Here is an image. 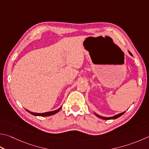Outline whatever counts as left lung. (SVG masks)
I'll list each match as a JSON object with an SVG mask.
<instances>
[{
  "label": "left lung",
  "instance_id": "8db88e82",
  "mask_svg": "<svg viewBox=\"0 0 149 149\" xmlns=\"http://www.w3.org/2000/svg\"><path fill=\"white\" fill-rule=\"evenodd\" d=\"M128 52L130 53V55H132V56H133V55H132V54L130 52V51H128ZM124 113H125V111L123 112V113H119V114H117V115H116L115 116H113V117H102V116H100L99 115L96 114V113H94V114H95L98 117L102 118V119H104V120H111V119H115V118H117L118 117H120V116L123 115Z\"/></svg>",
  "mask_w": 149,
  "mask_h": 149
}]
</instances>
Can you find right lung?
Wrapping results in <instances>:
<instances>
[{
	"label": "right lung",
	"instance_id": "right-lung-1",
	"mask_svg": "<svg viewBox=\"0 0 149 149\" xmlns=\"http://www.w3.org/2000/svg\"><path fill=\"white\" fill-rule=\"evenodd\" d=\"M62 108L60 107L59 109L55 110V111H49V112H46V113H33V112H31L30 111L26 109V111H28L29 113H31L32 115H34V116H40V117H47V116H51V115H55L56 113H57L59 111L61 110V109Z\"/></svg>",
	"mask_w": 149,
	"mask_h": 149
}]
</instances>
